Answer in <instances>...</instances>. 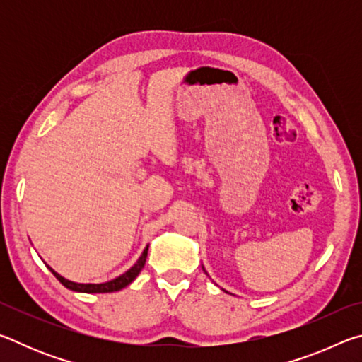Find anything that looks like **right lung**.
<instances>
[{
	"label": "right lung",
	"instance_id": "add662e5",
	"mask_svg": "<svg viewBox=\"0 0 362 362\" xmlns=\"http://www.w3.org/2000/svg\"><path fill=\"white\" fill-rule=\"evenodd\" d=\"M146 254H148V246L145 247L144 254L140 255V259L137 260L136 265H134L132 268L127 269L126 273H122L121 276H118L116 279H112L108 281V283H102V284H79V283H73V281H69L60 276L59 273L54 272L52 268H49L52 272L54 276H56L60 283H62L66 289L70 291H75V292H86V293H102V292H116V291H121L122 287L129 286L134 279H136L139 276V273L142 272V268L145 265L146 262Z\"/></svg>",
	"mask_w": 362,
	"mask_h": 362
}]
</instances>
